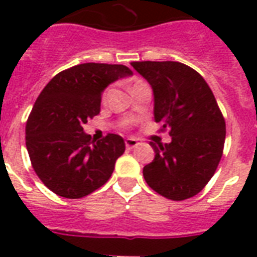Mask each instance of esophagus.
Returning <instances> with one entry per match:
<instances>
[{"instance_id":"obj_1","label":"esophagus","mask_w":257,"mask_h":257,"mask_svg":"<svg viewBox=\"0 0 257 257\" xmlns=\"http://www.w3.org/2000/svg\"><path fill=\"white\" fill-rule=\"evenodd\" d=\"M139 145V142L134 138H128V139H125V146L128 147V149H134L136 146Z\"/></svg>"}]
</instances>
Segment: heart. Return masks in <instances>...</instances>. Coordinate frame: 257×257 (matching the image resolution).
<instances>
[{"instance_id":"1","label":"heart","mask_w":257,"mask_h":257,"mask_svg":"<svg viewBox=\"0 0 257 257\" xmlns=\"http://www.w3.org/2000/svg\"><path fill=\"white\" fill-rule=\"evenodd\" d=\"M135 84H138V82H135ZM104 97H106V95H104Z\"/></svg>"}]
</instances>
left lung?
<instances>
[{"label":"left lung","mask_w":257,"mask_h":257,"mask_svg":"<svg viewBox=\"0 0 257 257\" xmlns=\"http://www.w3.org/2000/svg\"><path fill=\"white\" fill-rule=\"evenodd\" d=\"M154 93V119L169 129L171 143H153L156 157L143 168L147 184L173 201L204 189L220 162L226 122L209 85L179 62H134Z\"/></svg>","instance_id":"8db88e82"}]
</instances>
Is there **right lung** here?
Masks as SVG:
<instances>
[{
    "label": "right lung",
    "mask_w": 257,
    "mask_h": 257,
    "mask_svg": "<svg viewBox=\"0 0 257 257\" xmlns=\"http://www.w3.org/2000/svg\"><path fill=\"white\" fill-rule=\"evenodd\" d=\"M132 74L122 64L84 63L56 74L42 89L26 123V147L51 191L82 198L111 178L125 142L115 134L92 140L82 125L100 112L103 90Z\"/></svg>",
    "instance_id": "add662e5"
}]
</instances>
